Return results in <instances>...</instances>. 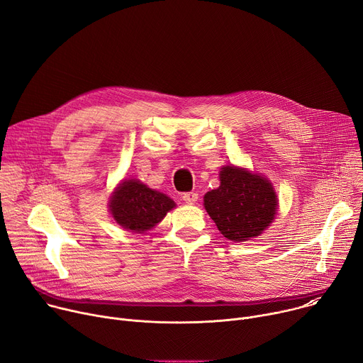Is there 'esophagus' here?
<instances>
[{
	"label": "esophagus",
	"instance_id": "1",
	"mask_svg": "<svg viewBox=\"0 0 363 363\" xmlns=\"http://www.w3.org/2000/svg\"><path fill=\"white\" fill-rule=\"evenodd\" d=\"M182 199L185 203H194L198 201V194L196 192H185L182 195Z\"/></svg>",
	"mask_w": 363,
	"mask_h": 363
}]
</instances>
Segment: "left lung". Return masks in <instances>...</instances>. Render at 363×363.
Masks as SVG:
<instances>
[{
	"label": "left lung",
	"mask_w": 363,
	"mask_h": 363,
	"mask_svg": "<svg viewBox=\"0 0 363 363\" xmlns=\"http://www.w3.org/2000/svg\"><path fill=\"white\" fill-rule=\"evenodd\" d=\"M220 181V188L205 194L203 205L221 234L231 241L260 235L274 220L277 210L272 184L235 167L223 168Z\"/></svg>",
	"instance_id": "left-lung-1"
}]
</instances>
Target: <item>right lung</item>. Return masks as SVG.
<instances>
[{"label": "right lung", "instance_id": "add662e5", "mask_svg": "<svg viewBox=\"0 0 363 363\" xmlns=\"http://www.w3.org/2000/svg\"><path fill=\"white\" fill-rule=\"evenodd\" d=\"M109 206L119 225L133 233H143L161 223L175 202L165 194L130 179L119 186Z\"/></svg>", "mask_w": 363, "mask_h": 363}]
</instances>
